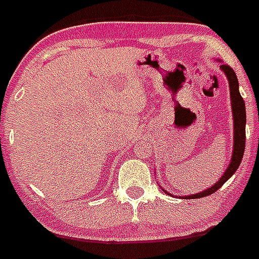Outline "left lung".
<instances>
[{"label":"left lung","mask_w":259,"mask_h":259,"mask_svg":"<svg viewBox=\"0 0 259 259\" xmlns=\"http://www.w3.org/2000/svg\"><path fill=\"white\" fill-rule=\"evenodd\" d=\"M222 71L226 73L227 80H229V85H230V96H231V107H233V115H234V151H233V158H231L230 165L227 167L226 172L223 174V177L217 182L212 187L204 190L203 192L199 194H194L190 195L188 198H203V196L211 195L212 192H215L218 188L222 187L226 183L233 174L235 172L239 167L243 158V152H245L246 146V108L245 101L242 99L239 90H238V78L235 72L233 71V68L229 67L227 64H222L221 65ZM164 191V190H163ZM168 194V192H167ZM183 198V196H182Z\"/></svg>","instance_id":"obj_1"}]
</instances>
